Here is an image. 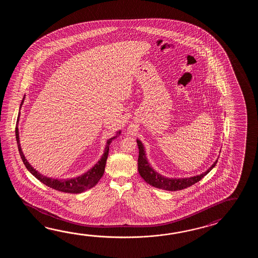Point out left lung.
Segmentation results:
<instances>
[{
  "label": "left lung",
  "instance_id": "obj_1",
  "mask_svg": "<svg viewBox=\"0 0 258 258\" xmlns=\"http://www.w3.org/2000/svg\"><path fill=\"white\" fill-rule=\"evenodd\" d=\"M137 146L139 149V155H138V171L139 174L142 177L145 181H147L148 184L152 186L166 190V191H178L182 190L187 187H190L196 182L200 181L204 176L207 175L210 170H212L217 164L218 159L215 161L213 164L210 166L208 170L205 172L200 174L191 177H185V178H169L166 176L161 175L158 171L154 170L151 164L148 162L145 147L143 143L137 139ZM219 159V158H218Z\"/></svg>",
  "mask_w": 258,
  "mask_h": 258
}]
</instances>
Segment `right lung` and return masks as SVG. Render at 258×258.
<instances>
[{"label":"right lung","mask_w":258,"mask_h":258,"mask_svg":"<svg viewBox=\"0 0 258 258\" xmlns=\"http://www.w3.org/2000/svg\"><path fill=\"white\" fill-rule=\"evenodd\" d=\"M25 97L23 98L22 102L20 104L19 110L22 108ZM19 118H20V110L18 112V117H17V126H16V138H17V148L19 150V154L21 156L24 164L26 168L28 169V171L35 176L39 181H41L47 186L50 187L52 189H55L60 192H68V194H80V192H85L88 189L95 186L98 181L100 180V178L103 176L105 170V165L107 161V158L109 155V150H110V145L111 142L115 139L116 137H119L121 135V131L116 132L115 136L111 137L110 139L107 140L106 146H105L104 152L102 154L101 158L99 161L94 165L91 169L83 173L81 175L74 177V178H66V179H57V178H51L48 176L43 175L40 172H39L36 169H34L33 166L30 164L26 159L25 155L23 153L22 148H21V144H20V137H19V130H18V122H19Z\"/></svg>","instance_id":"right-lung-1"}]
</instances>
